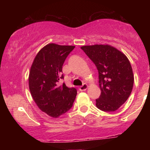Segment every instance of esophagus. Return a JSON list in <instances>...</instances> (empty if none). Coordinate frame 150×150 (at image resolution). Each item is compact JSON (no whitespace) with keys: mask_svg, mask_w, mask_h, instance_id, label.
Segmentation results:
<instances>
[{"mask_svg":"<svg viewBox=\"0 0 150 150\" xmlns=\"http://www.w3.org/2000/svg\"><path fill=\"white\" fill-rule=\"evenodd\" d=\"M87 88H88V85H87V84H83L82 86H80V87H79V90L82 92V91H85Z\"/></svg>","mask_w":150,"mask_h":150,"instance_id":"34e87169","label":"esophagus"}]
</instances>
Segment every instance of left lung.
Segmentation results:
<instances>
[{
    "label": "left lung",
    "instance_id": "8db88e82",
    "mask_svg": "<svg viewBox=\"0 0 150 150\" xmlns=\"http://www.w3.org/2000/svg\"><path fill=\"white\" fill-rule=\"evenodd\" d=\"M81 49L97 66L101 95L96 106L104 111H115L130 95L134 75L128 58L108 44L82 46Z\"/></svg>",
    "mask_w": 150,
    "mask_h": 150
}]
</instances>
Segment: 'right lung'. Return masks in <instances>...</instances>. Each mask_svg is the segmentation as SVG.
Segmentation results:
<instances>
[{
  "instance_id": "add662e5",
  "label": "right lung",
  "mask_w": 150,
  "mask_h": 150,
  "mask_svg": "<svg viewBox=\"0 0 150 150\" xmlns=\"http://www.w3.org/2000/svg\"><path fill=\"white\" fill-rule=\"evenodd\" d=\"M74 46L49 44L34 58L29 75L30 91L38 107L53 118H58L69 111L77 95L75 88L65 83L59 85L62 67Z\"/></svg>"
}]
</instances>
